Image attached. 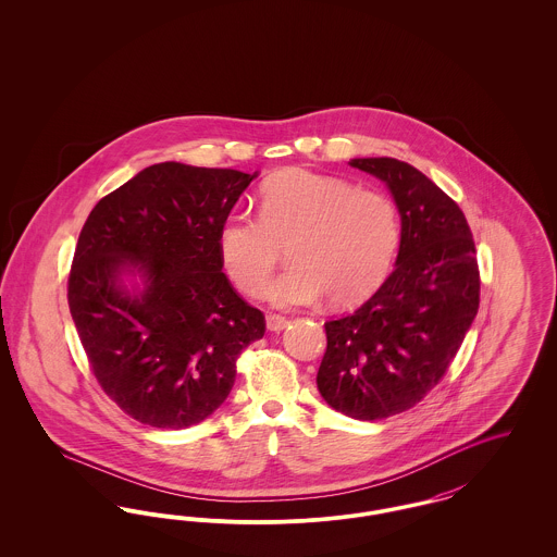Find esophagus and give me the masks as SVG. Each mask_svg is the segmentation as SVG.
Returning a JSON list of instances; mask_svg holds the SVG:
<instances>
[{"label":"esophagus","instance_id":"obj_1","mask_svg":"<svg viewBox=\"0 0 557 557\" xmlns=\"http://www.w3.org/2000/svg\"><path fill=\"white\" fill-rule=\"evenodd\" d=\"M286 325H288V319L275 315V313L267 315V330L269 332H282Z\"/></svg>","mask_w":557,"mask_h":557}]
</instances>
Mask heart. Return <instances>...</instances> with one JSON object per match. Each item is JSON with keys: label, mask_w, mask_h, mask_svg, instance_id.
Returning <instances> with one entry per match:
<instances>
[{"label": "heart", "mask_w": 557, "mask_h": 557, "mask_svg": "<svg viewBox=\"0 0 557 557\" xmlns=\"http://www.w3.org/2000/svg\"><path fill=\"white\" fill-rule=\"evenodd\" d=\"M400 242L395 202L338 177L288 169L259 191V214L230 212L216 234L221 261L239 290L261 296L288 248L292 267L269 288L277 307L327 296L346 307L388 275Z\"/></svg>", "instance_id": "b5f03b06"}]
</instances>
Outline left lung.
<instances>
[{
	"label": "left lung",
	"mask_w": 557,
	"mask_h": 557,
	"mask_svg": "<svg viewBox=\"0 0 557 557\" xmlns=\"http://www.w3.org/2000/svg\"><path fill=\"white\" fill-rule=\"evenodd\" d=\"M382 180L400 212L397 269L357 311L325 321L318 388L355 420L411 409L443 380L480 305L476 246L463 211L422 171L352 159Z\"/></svg>",
	"instance_id": "obj_1"
}]
</instances>
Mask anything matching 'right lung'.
Returning <instances> with one entry per match:
<instances>
[{
    "instance_id": "add662e5",
    "label": "right lung",
    "mask_w": 557,
    "mask_h": 557,
    "mask_svg": "<svg viewBox=\"0 0 557 557\" xmlns=\"http://www.w3.org/2000/svg\"><path fill=\"white\" fill-rule=\"evenodd\" d=\"M257 175L159 162L89 212L69 273V309L98 384L129 418L180 430L207 420L236 382L265 315L227 275L221 221ZM125 268L145 277L129 295Z\"/></svg>"
}]
</instances>
